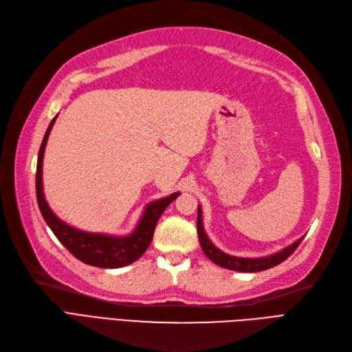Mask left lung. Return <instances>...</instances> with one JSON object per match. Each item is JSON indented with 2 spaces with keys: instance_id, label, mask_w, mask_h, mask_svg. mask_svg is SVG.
<instances>
[{
  "instance_id": "obj_1",
  "label": "left lung",
  "mask_w": 352,
  "mask_h": 352,
  "mask_svg": "<svg viewBox=\"0 0 352 352\" xmlns=\"http://www.w3.org/2000/svg\"><path fill=\"white\" fill-rule=\"evenodd\" d=\"M197 235H199V241H200L203 253H205L214 265H218L225 269H230V270H236V272H260V270H266V269L274 267V266L282 263L283 260H287L294 252H296V248L300 245V243L304 238V236H301L300 240L285 247L283 250H280L275 254L266 256V257L247 258V257H236V256L226 254V253L221 252L219 248L214 245L209 240V236L206 235V231H205V228H203L200 206L197 208Z\"/></svg>"
}]
</instances>
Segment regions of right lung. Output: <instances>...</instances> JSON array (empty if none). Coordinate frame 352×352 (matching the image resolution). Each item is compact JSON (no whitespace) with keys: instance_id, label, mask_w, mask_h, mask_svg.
I'll return each mask as SVG.
<instances>
[{"instance_id":"obj_1","label":"right lung","mask_w":352,"mask_h":352,"mask_svg":"<svg viewBox=\"0 0 352 352\" xmlns=\"http://www.w3.org/2000/svg\"><path fill=\"white\" fill-rule=\"evenodd\" d=\"M55 120L56 116L52 118L47 133L43 135L36 165V197L39 210L45 222L48 223L55 236L58 238L60 243L67 250L86 265L104 269H117L135 262L152 243L157 219L161 218V214L168 208L169 203L174 201L179 196V192H174L171 196L149 203L146 206L138 226H135V230L126 236L86 232L67 225L48 206L47 200H45L42 186V162L45 146H47Z\"/></svg>"}]
</instances>
